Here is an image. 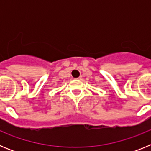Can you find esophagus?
Segmentation results:
<instances>
[{
  "label": "esophagus",
  "instance_id": "1",
  "mask_svg": "<svg viewBox=\"0 0 151 151\" xmlns=\"http://www.w3.org/2000/svg\"><path fill=\"white\" fill-rule=\"evenodd\" d=\"M77 79H78V80H82V76H79L78 78H77Z\"/></svg>",
  "mask_w": 151,
  "mask_h": 151
}]
</instances>
